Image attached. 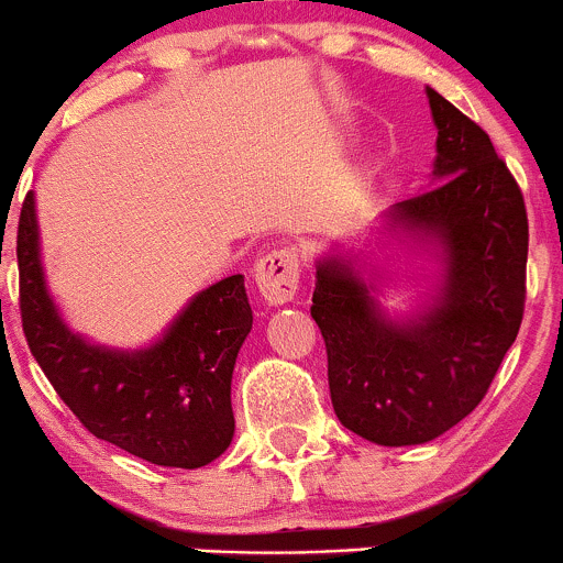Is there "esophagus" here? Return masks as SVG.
<instances>
[{
  "mask_svg": "<svg viewBox=\"0 0 563 563\" xmlns=\"http://www.w3.org/2000/svg\"><path fill=\"white\" fill-rule=\"evenodd\" d=\"M255 284L265 303H292L300 284V263L295 250H274L255 263Z\"/></svg>",
  "mask_w": 563,
  "mask_h": 563,
  "instance_id": "obj_1",
  "label": "esophagus"
}]
</instances>
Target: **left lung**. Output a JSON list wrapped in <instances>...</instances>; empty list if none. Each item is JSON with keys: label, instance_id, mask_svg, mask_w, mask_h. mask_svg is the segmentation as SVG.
I'll return each mask as SVG.
<instances>
[{"label": "left lung", "instance_id": "left-lung-1", "mask_svg": "<svg viewBox=\"0 0 563 563\" xmlns=\"http://www.w3.org/2000/svg\"><path fill=\"white\" fill-rule=\"evenodd\" d=\"M427 96L438 185L397 203L391 220L443 239V300L397 328L338 260L319 265L313 289L332 408L343 427L378 445L427 443L473 413L521 330L526 303L521 187L475 120L432 88Z\"/></svg>", "mask_w": 563, "mask_h": 563}]
</instances>
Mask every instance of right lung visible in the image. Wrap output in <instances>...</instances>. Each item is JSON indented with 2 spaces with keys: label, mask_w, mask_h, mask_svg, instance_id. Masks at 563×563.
<instances>
[{
  "label": "right lung",
  "mask_w": 563,
  "mask_h": 563,
  "mask_svg": "<svg viewBox=\"0 0 563 563\" xmlns=\"http://www.w3.org/2000/svg\"><path fill=\"white\" fill-rule=\"evenodd\" d=\"M15 255L29 349L90 434L179 470L203 467L231 445L233 365L252 330L244 276L203 289L153 349L120 354L88 346L58 319L42 282L32 192L18 217Z\"/></svg>",
  "instance_id": "add662e5"
}]
</instances>
